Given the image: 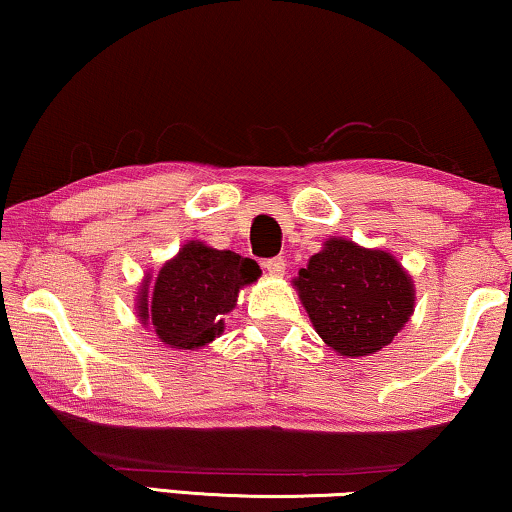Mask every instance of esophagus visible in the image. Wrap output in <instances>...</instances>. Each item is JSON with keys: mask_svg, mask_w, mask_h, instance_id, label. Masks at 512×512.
<instances>
[{"mask_svg": "<svg viewBox=\"0 0 512 512\" xmlns=\"http://www.w3.org/2000/svg\"><path fill=\"white\" fill-rule=\"evenodd\" d=\"M263 268L268 270L272 277H282V275H284V270H287V261H284L282 256L268 258V261H263Z\"/></svg>", "mask_w": 512, "mask_h": 512, "instance_id": "1", "label": "esophagus"}]
</instances>
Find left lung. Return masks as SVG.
<instances>
[{
  "label": "left lung",
  "mask_w": 512,
  "mask_h": 512,
  "mask_svg": "<svg viewBox=\"0 0 512 512\" xmlns=\"http://www.w3.org/2000/svg\"><path fill=\"white\" fill-rule=\"evenodd\" d=\"M294 287L322 341L338 355H374L414 313V284L397 258L343 237L324 242Z\"/></svg>",
  "instance_id": "obj_1"
}]
</instances>
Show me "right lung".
Wrapping results in <instances>:
<instances>
[{"label":"right lung","mask_w":512,"mask_h":512,"mask_svg":"<svg viewBox=\"0 0 512 512\" xmlns=\"http://www.w3.org/2000/svg\"><path fill=\"white\" fill-rule=\"evenodd\" d=\"M258 277L261 268L251 258L188 242L162 265L152 291L150 280L143 282L138 317L171 348H202L221 336L223 315L235 308L240 289Z\"/></svg>","instance_id":"right-lung-1"}]
</instances>
